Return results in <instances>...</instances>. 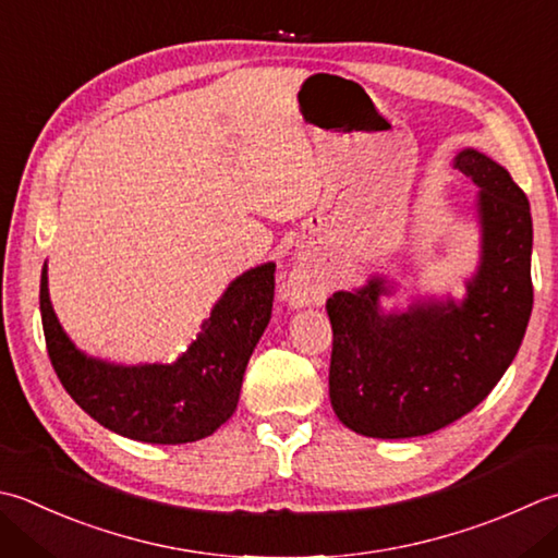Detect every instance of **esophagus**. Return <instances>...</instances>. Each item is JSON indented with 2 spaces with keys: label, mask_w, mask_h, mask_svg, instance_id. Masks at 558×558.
<instances>
[{
  "label": "esophagus",
  "mask_w": 558,
  "mask_h": 558,
  "mask_svg": "<svg viewBox=\"0 0 558 558\" xmlns=\"http://www.w3.org/2000/svg\"><path fill=\"white\" fill-rule=\"evenodd\" d=\"M288 300L292 307H307L324 300V280L312 264H298L288 278Z\"/></svg>",
  "instance_id": "1"
}]
</instances>
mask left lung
<instances>
[{"label": "left lung", "mask_w": 558, "mask_h": 558, "mask_svg": "<svg viewBox=\"0 0 558 558\" xmlns=\"http://www.w3.org/2000/svg\"><path fill=\"white\" fill-rule=\"evenodd\" d=\"M452 167L472 181L482 232L464 298H416L387 310L397 286L369 276L326 302L333 351L329 397L338 421L367 438H418L478 407L506 375L532 314V215L527 195L474 147Z\"/></svg>", "instance_id": "obj_1"}]
</instances>
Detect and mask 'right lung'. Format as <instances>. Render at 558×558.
<instances>
[{
	"label": "right lung",
	"mask_w": 558,
	"mask_h": 558,
	"mask_svg": "<svg viewBox=\"0 0 558 558\" xmlns=\"http://www.w3.org/2000/svg\"><path fill=\"white\" fill-rule=\"evenodd\" d=\"M276 264L229 282L201 333L173 363L120 365L86 355L64 333L40 272V319L50 363L68 395L104 428L151 445H183L213 435L232 416L248 357L270 322Z\"/></svg>",
	"instance_id": "1"
}]
</instances>
